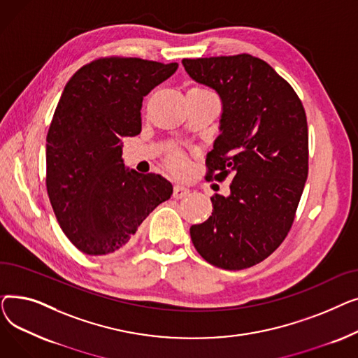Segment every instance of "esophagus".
I'll list each match as a JSON object with an SVG mask.
<instances>
[{"instance_id": "esophagus-1", "label": "esophagus", "mask_w": 358, "mask_h": 358, "mask_svg": "<svg viewBox=\"0 0 358 358\" xmlns=\"http://www.w3.org/2000/svg\"><path fill=\"white\" fill-rule=\"evenodd\" d=\"M189 194H190V189H187L184 185H174V192H173L174 199H182Z\"/></svg>"}]
</instances>
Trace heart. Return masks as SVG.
Here are the masks:
<instances>
[{"label": "heart", "instance_id": "obj_1", "mask_svg": "<svg viewBox=\"0 0 358 358\" xmlns=\"http://www.w3.org/2000/svg\"><path fill=\"white\" fill-rule=\"evenodd\" d=\"M165 164L168 166V169L174 174H182L187 169V159L184 157V154L178 149H171L166 154L165 158Z\"/></svg>", "mask_w": 358, "mask_h": 358}]
</instances>
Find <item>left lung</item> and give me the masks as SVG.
<instances>
[{"label": "left lung", "mask_w": 358, "mask_h": 358, "mask_svg": "<svg viewBox=\"0 0 358 358\" xmlns=\"http://www.w3.org/2000/svg\"><path fill=\"white\" fill-rule=\"evenodd\" d=\"M193 80L217 91L220 135L206 158V180L224 181L212 216L190 228L197 252L224 270L270 257L292 229L309 165L308 120L293 87L248 53L182 59Z\"/></svg>", "instance_id": "left-lung-1"}]
</instances>
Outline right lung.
<instances>
[{
    "label": "right lung",
    "mask_w": 358,
    "mask_h": 358,
    "mask_svg": "<svg viewBox=\"0 0 358 358\" xmlns=\"http://www.w3.org/2000/svg\"><path fill=\"white\" fill-rule=\"evenodd\" d=\"M178 64L103 56L66 83L46 136V189L62 231L80 251L107 255L173 194L159 174L122 161V139L141 134L145 96Z\"/></svg>",
    "instance_id": "add662e5"
}]
</instances>
